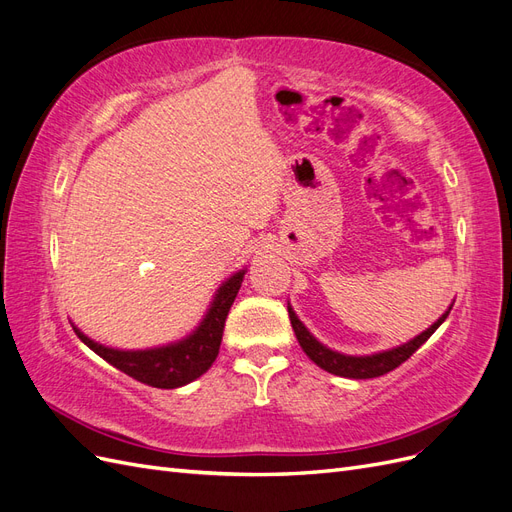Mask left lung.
Instances as JSON below:
<instances>
[{
    "label": "left lung",
    "mask_w": 512,
    "mask_h": 512,
    "mask_svg": "<svg viewBox=\"0 0 512 512\" xmlns=\"http://www.w3.org/2000/svg\"><path fill=\"white\" fill-rule=\"evenodd\" d=\"M455 303V301H453ZM453 303L451 307L446 309V312L431 324V327L427 331H423L421 335H416L414 339H410V342L401 344V346H395L391 350H382V352H374V354H365V356H352V354H342L337 350H331L324 344H320L318 339L307 331L305 324L299 320V316L294 314L292 305L288 303V316H290V324L294 329V335H297L299 344L303 348V352L312 359L320 369L329 371V374H335V376H342V378H354V380H367V378H378V376H384L389 374V371H393L395 367H399L404 361H408L410 356L421 348L427 339L436 333V329L440 327V324L446 320V316L451 314L453 309Z\"/></svg>",
    "instance_id": "obj_1"
}]
</instances>
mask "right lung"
Wrapping results in <instances>:
<instances>
[{"label":"right lung","mask_w":512,"mask_h":512,"mask_svg":"<svg viewBox=\"0 0 512 512\" xmlns=\"http://www.w3.org/2000/svg\"><path fill=\"white\" fill-rule=\"evenodd\" d=\"M245 269L232 273L222 286L215 290L213 301L198 327L179 342H170L158 348L145 350H119L94 342L79 327H72L81 342L94 350L106 363H111L130 378L156 386V389H179L200 378L213 365L220 352L224 324L241 288Z\"/></svg>","instance_id":"add662e5"}]
</instances>
